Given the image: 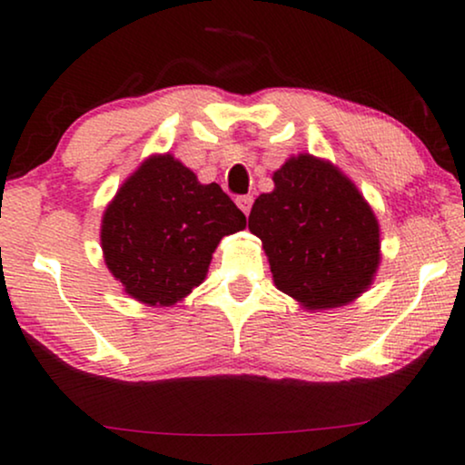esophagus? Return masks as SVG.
<instances>
[{
    "instance_id": "esophagus-1",
    "label": "esophagus",
    "mask_w": 465,
    "mask_h": 465,
    "mask_svg": "<svg viewBox=\"0 0 465 465\" xmlns=\"http://www.w3.org/2000/svg\"><path fill=\"white\" fill-rule=\"evenodd\" d=\"M252 203H253L252 196H239V199H237V205H239V209H241V212H243L245 215H250V212H252Z\"/></svg>"
}]
</instances>
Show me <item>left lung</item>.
<instances>
[{"label": "left lung", "mask_w": 465, "mask_h": 465, "mask_svg": "<svg viewBox=\"0 0 465 465\" xmlns=\"http://www.w3.org/2000/svg\"><path fill=\"white\" fill-rule=\"evenodd\" d=\"M260 194L250 231L262 241L277 290L307 311L345 307L371 288L381 228L358 186L326 158L290 156Z\"/></svg>", "instance_id": "obj_1"}]
</instances>
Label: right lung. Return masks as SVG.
<instances>
[{
  "mask_svg": "<svg viewBox=\"0 0 465 465\" xmlns=\"http://www.w3.org/2000/svg\"><path fill=\"white\" fill-rule=\"evenodd\" d=\"M245 228L218 183H201L173 154H152L114 194L101 218L105 266L148 307H173L205 282L215 247Z\"/></svg>",
  "mask_w": 465,
  "mask_h": 465,
  "instance_id": "add662e5",
  "label": "right lung"
}]
</instances>
